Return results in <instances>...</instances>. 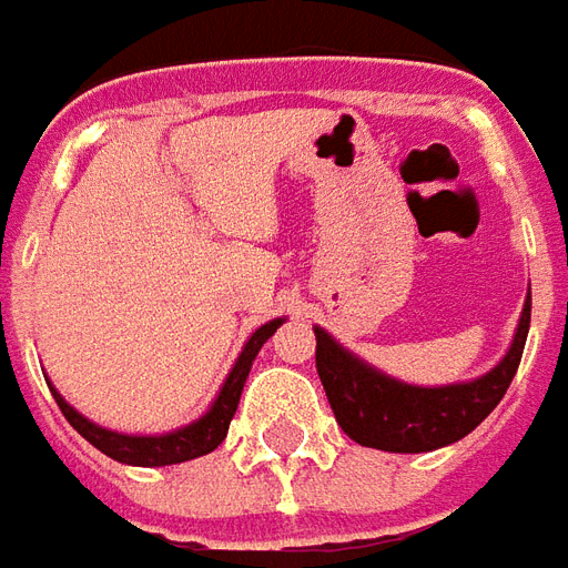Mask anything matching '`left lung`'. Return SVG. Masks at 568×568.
<instances>
[{"mask_svg": "<svg viewBox=\"0 0 568 568\" xmlns=\"http://www.w3.org/2000/svg\"><path fill=\"white\" fill-rule=\"evenodd\" d=\"M529 310H532V297L526 295L524 316L514 334L511 349L496 368L471 383L438 386V389L393 381L353 353H346L332 334L313 328L316 371L337 426L362 447L389 453L438 450L465 438L471 428L489 417V410L499 405L501 395L508 393L524 356Z\"/></svg>", "mask_w": 568, "mask_h": 568, "instance_id": "obj_1", "label": "left lung"}]
</instances>
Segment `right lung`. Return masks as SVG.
<instances>
[{
  "label": "right lung",
  "instance_id": "obj_1",
  "mask_svg": "<svg viewBox=\"0 0 568 568\" xmlns=\"http://www.w3.org/2000/svg\"><path fill=\"white\" fill-rule=\"evenodd\" d=\"M283 325V320H273L267 325H261L258 332L248 337V344L243 346V353L236 358L234 371L227 374L224 381L222 393L215 398V405L210 407L206 417H200L197 423L191 426L179 428V432H170V435H158V438H140V435H118V432H109V428L97 426L91 419H84L79 410L60 398L57 389L54 402L57 407L63 410V417L69 419V426L79 432L81 438L91 440L93 447L105 456H112L118 463L124 465H145V468H154V465H175V463H187V459H197L203 453H212L227 435V426L236 414V405H240V393H243V383L248 377V368L252 362L258 356V349L264 346V341L271 337L276 328ZM51 386V383H48Z\"/></svg>",
  "mask_w": 568,
  "mask_h": 568
}]
</instances>
